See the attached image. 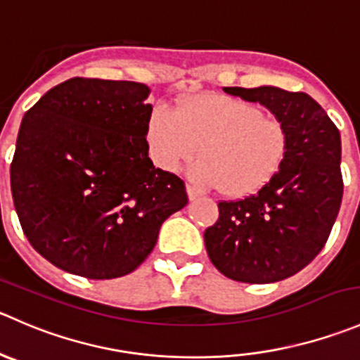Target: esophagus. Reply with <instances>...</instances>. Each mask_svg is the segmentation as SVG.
<instances>
[{
    "instance_id": "1",
    "label": "esophagus",
    "mask_w": 360,
    "mask_h": 360,
    "mask_svg": "<svg viewBox=\"0 0 360 360\" xmlns=\"http://www.w3.org/2000/svg\"><path fill=\"white\" fill-rule=\"evenodd\" d=\"M186 191H188V198H190V200H195V198L200 197V191L195 190L193 186H188Z\"/></svg>"
}]
</instances>
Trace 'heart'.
I'll return each mask as SVG.
<instances>
[{
	"instance_id": "obj_1",
	"label": "heart",
	"mask_w": 360,
	"mask_h": 360,
	"mask_svg": "<svg viewBox=\"0 0 360 360\" xmlns=\"http://www.w3.org/2000/svg\"><path fill=\"white\" fill-rule=\"evenodd\" d=\"M153 160L163 170L179 169L200 148L190 174L202 186H219L230 197L260 190L280 170L288 134L280 120L253 103L223 95H200L176 112L158 105L146 128Z\"/></svg>"
}]
</instances>
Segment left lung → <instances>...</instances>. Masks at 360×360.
Listing matches in <instances>:
<instances>
[{
    "label": "left lung",
    "mask_w": 360,
    "mask_h": 360,
    "mask_svg": "<svg viewBox=\"0 0 360 360\" xmlns=\"http://www.w3.org/2000/svg\"><path fill=\"white\" fill-rule=\"evenodd\" d=\"M223 91L267 107L287 128L288 146L276 176L257 193L218 202V221L204 232L205 250L233 281L287 280L322 251L340 212V130L306 93L274 86Z\"/></svg>",
    "instance_id": "8db88e82"
}]
</instances>
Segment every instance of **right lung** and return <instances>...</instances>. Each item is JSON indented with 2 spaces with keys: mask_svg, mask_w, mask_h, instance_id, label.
I'll return each instance as SVG.
<instances>
[{
  "mask_svg": "<svg viewBox=\"0 0 360 360\" xmlns=\"http://www.w3.org/2000/svg\"><path fill=\"white\" fill-rule=\"evenodd\" d=\"M148 96L141 82L73 77L24 114L10 165L13 205L31 246L66 273L130 274L188 204L184 181L148 155Z\"/></svg>",
  "mask_w": 360,
  "mask_h": 360,
  "instance_id": "1",
  "label": "right lung"
}]
</instances>
